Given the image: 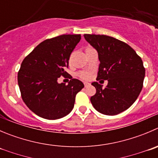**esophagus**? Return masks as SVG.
Returning a JSON list of instances; mask_svg holds the SVG:
<instances>
[{"instance_id": "34e87169", "label": "esophagus", "mask_w": 158, "mask_h": 158, "mask_svg": "<svg viewBox=\"0 0 158 158\" xmlns=\"http://www.w3.org/2000/svg\"><path fill=\"white\" fill-rule=\"evenodd\" d=\"M84 85H85V87H88L90 85V83H88V82H85V83H84Z\"/></svg>"}]
</instances>
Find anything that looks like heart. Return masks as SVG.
Wrapping results in <instances>:
<instances>
[{"mask_svg": "<svg viewBox=\"0 0 158 158\" xmlns=\"http://www.w3.org/2000/svg\"><path fill=\"white\" fill-rule=\"evenodd\" d=\"M88 48L90 47H87L86 49H88ZM79 76H80V77L82 78V79H85V80H86V79H88V78H89L90 74L88 72H81V73H79Z\"/></svg>", "mask_w": 158, "mask_h": 158, "instance_id": "obj_1", "label": "heart"}]
</instances>
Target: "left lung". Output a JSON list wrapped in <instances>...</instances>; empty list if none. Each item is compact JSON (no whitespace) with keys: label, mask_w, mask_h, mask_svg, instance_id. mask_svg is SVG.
<instances>
[{"label":"left lung","mask_w":158,"mask_h":158,"mask_svg":"<svg viewBox=\"0 0 158 158\" xmlns=\"http://www.w3.org/2000/svg\"><path fill=\"white\" fill-rule=\"evenodd\" d=\"M84 36L98 53L97 80H108L105 88L98 82L91 84L96 88L95 94L91 97V104L104 115H115L127 110L142 90L145 77L142 60L128 44L113 37L91 34Z\"/></svg>","instance_id":"1"}]
</instances>
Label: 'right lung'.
<instances>
[{"label": "right lung", "instance_id": "obj_1", "mask_svg": "<svg viewBox=\"0 0 158 158\" xmlns=\"http://www.w3.org/2000/svg\"><path fill=\"white\" fill-rule=\"evenodd\" d=\"M81 38V35H61L48 39L22 61L18 73L21 95L28 109L39 116L57 119L73 109L76 94L85 85L72 77L68 85L59 84L57 80L68 74L65 69Z\"/></svg>", "mask_w": 158, "mask_h": 158}]
</instances>
